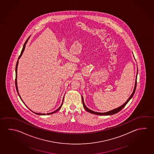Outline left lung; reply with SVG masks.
<instances>
[{
	"mask_svg": "<svg viewBox=\"0 0 154 154\" xmlns=\"http://www.w3.org/2000/svg\"><path fill=\"white\" fill-rule=\"evenodd\" d=\"M137 75H136V81H135V87H134V91L132 92V94H131V96H130L129 98L127 100V101L125 102L124 103V104H123V105H122L121 106H120L119 107V108H116V109H113V110H112L109 111H108V112H95L94 111L91 110H90V109H89L88 108L86 107L85 105V104H84V99L83 97V96H82V102H83V105L84 108V109H85V110L86 111H88V112H89L90 113H93V114H94V115H113V114H115V113H117V112H119V111L121 110L122 109H123V108H124V106L126 105L127 103L129 102V101L130 100H131V98L133 97V96H134V93H135V90H136V85H137V73H138V69L137 70Z\"/></svg>",
	"mask_w": 154,
	"mask_h": 154,
	"instance_id": "1",
	"label": "left lung"
}]
</instances>
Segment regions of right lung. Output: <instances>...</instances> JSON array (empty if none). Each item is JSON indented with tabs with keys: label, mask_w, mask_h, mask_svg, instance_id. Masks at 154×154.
Returning a JSON list of instances; mask_svg holds the SVG:
<instances>
[{
	"label": "right lung",
	"mask_w": 154,
	"mask_h": 154,
	"mask_svg": "<svg viewBox=\"0 0 154 154\" xmlns=\"http://www.w3.org/2000/svg\"><path fill=\"white\" fill-rule=\"evenodd\" d=\"M30 37H29V38H27V40L25 42V43L24 44V46H23V49H22V52H21V54H20V56H19V58H18V61H17V62L16 64V79H15V84H16V90L17 91V93H18V94L19 95V97L20 98V99L22 100V98H21V97L20 96V95H19V92H18V86H17V68H18V62H19V60H19V58L21 57L22 56V54H23V53L24 52V51L25 48V46H26V44L27 43V42L29 41V38H30ZM63 98H64V97H63ZM63 100L64 99H63V102L62 103V104L60 106V108H58V109H57L56 110L54 111V112H50V113H47L46 115H50V114H52V113H55V112H57L58 111H59L60 109V108L62 107V106L63 105ZM23 101V100H22ZM24 103V102H23ZM28 108V107H27ZM34 112V113H35V114H37V115H46L45 113H36V112Z\"/></svg>",
	"instance_id": "obj_1"
}]
</instances>
